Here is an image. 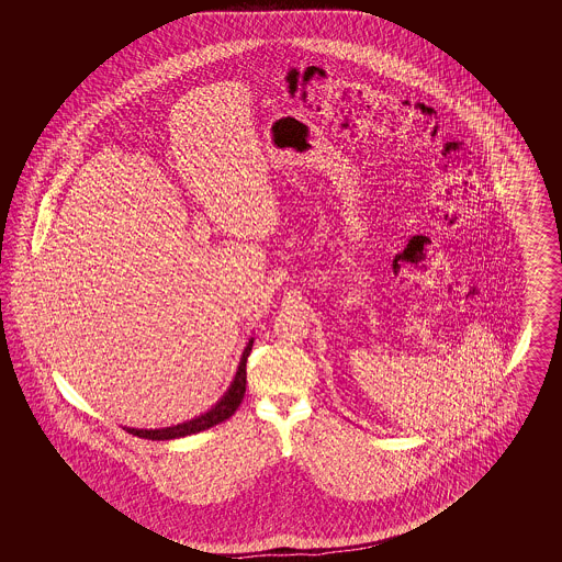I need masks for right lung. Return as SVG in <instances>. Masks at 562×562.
Listing matches in <instances>:
<instances>
[{
	"label": "right lung",
	"instance_id": "1",
	"mask_svg": "<svg viewBox=\"0 0 562 562\" xmlns=\"http://www.w3.org/2000/svg\"><path fill=\"white\" fill-rule=\"evenodd\" d=\"M252 349V341H248V346L241 353L240 367H238V373L232 381V387L225 392V396L221 401L214 404L213 408L191 422L186 424H179V426H172V428L161 429H134L128 428V431L133 436L138 438H149V440H172V438H181V436H189V434H198V431H204V429L213 428L216 424L229 419L236 408L240 406L241 398H244V392H246V358Z\"/></svg>",
	"mask_w": 562,
	"mask_h": 562
}]
</instances>
